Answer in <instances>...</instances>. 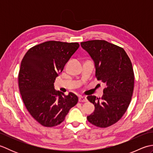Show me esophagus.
I'll return each instance as SVG.
<instances>
[{
	"instance_id": "1",
	"label": "esophagus",
	"mask_w": 153,
	"mask_h": 153,
	"mask_svg": "<svg viewBox=\"0 0 153 153\" xmlns=\"http://www.w3.org/2000/svg\"><path fill=\"white\" fill-rule=\"evenodd\" d=\"M79 102H87V97L85 96H79Z\"/></svg>"
}]
</instances>
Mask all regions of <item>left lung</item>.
<instances>
[{
  "mask_svg": "<svg viewBox=\"0 0 153 153\" xmlns=\"http://www.w3.org/2000/svg\"><path fill=\"white\" fill-rule=\"evenodd\" d=\"M81 46L95 63V76L105 85L101 99L89 95L95 110L87 120L99 128H107L122 118L130 104L134 87L132 64L123 48L104 40L82 42Z\"/></svg>",
  "mask_w": 153,
  "mask_h": 153,
  "instance_id": "8db88e82",
  "label": "left lung"
}]
</instances>
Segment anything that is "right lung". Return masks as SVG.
Returning <instances> with one entry per match:
<instances>
[{"instance_id": "add662e5", "label": "right lung", "mask_w": 153, "mask_h": 153, "mask_svg": "<svg viewBox=\"0 0 153 153\" xmlns=\"http://www.w3.org/2000/svg\"><path fill=\"white\" fill-rule=\"evenodd\" d=\"M79 47L78 43L49 41L31 48L23 58L19 91L28 112L42 126L59 125L78 102L74 93L55 90L54 83Z\"/></svg>"}]
</instances>
